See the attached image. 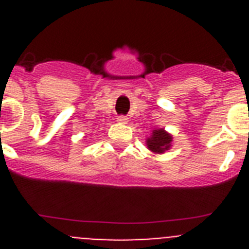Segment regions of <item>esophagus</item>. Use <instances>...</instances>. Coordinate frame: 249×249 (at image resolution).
<instances>
[{
    "instance_id": "esophagus-1",
    "label": "esophagus",
    "mask_w": 249,
    "mask_h": 249,
    "mask_svg": "<svg viewBox=\"0 0 249 249\" xmlns=\"http://www.w3.org/2000/svg\"><path fill=\"white\" fill-rule=\"evenodd\" d=\"M127 121H128V118H127L126 116H118L117 117V122L123 123V124H124V123H127Z\"/></svg>"
}]
</instances>
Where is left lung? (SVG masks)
<instances>
[{
	"instance_id": "8db88e82",
	"label": "left lung",
	"mask_w": 249,
	"mask_h": 249,
	"mask_svg": "<svg viewBox=\"0 0 249 249\" xmlns=\"http://www.w3.org/2000/svg\"><path fill=\"white\" fill-rule=\"evenodd\" d=\"M172 140V135H169L163 128H158L152 131L151 137L147 138L146 144L149 151L155 152V153H164L172 146L171 144Z\"/></svg>"
}]
</instances>
